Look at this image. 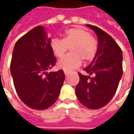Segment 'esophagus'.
I'll use <instances>...</instances> for the list:
<instances>
[{
    "label": "esophagus",
    "instance_id": "obj_1",
    "mask_svg": "<svg viewBox=\"0 0 134 134\" xmlns=\"http://www.w3.org/2000/svg\"><path fill=\"white\" fill-rule=\"evenodd\" d=\"M64 75H65V76H67L68 75H69V74H70V72H69L68 71H66V70H64Z\"/></svg>",
    "mask_w": 134,
    "mask_h": 134
}]
</instances>
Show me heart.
<instances>
[{
	"label": "heart",
	"mask_w": 134,
	"mask_h": 134,
	"mask_svg": "<svg viewBox=\"0 0 134 134\" xmlns=\"http://www.w3.org/2000/svg\"><path fill=\"white\" fill-rule=\"evenodd\" d=\"M51 49L57 58H62L69 48L71 53L59 60V68L66 71L76 69L85 62L93 60L98 52V41L93 36L81 27L67 29L62 39L54 38L51 41Z\"/></svg>",
	"instance_id": "heart-1"
}]
</instances>
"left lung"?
<instances>
[{
	"label": "left lung",
	"instance_id": "obj_1",
	"mask_svg": "<svg viewBox=\"0 0 134 134\" xmlns=\"http://www.w3.org/2000/svg\"><path fill=\"white\" fill-rule=\"evenodd\" d=\"M98 36V52L84 70L90 75L80 73L75 87L79 101L89 109H99L108 103L115 94L123 75V53L115 40L96 26L87 24Z\"/></svg>",
	"mask_w": 134,
	"mask_h": 134
}]
</instances>
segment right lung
Wrapping results in <instances>:
<instances>
[{
	"mask_svg": "<svg viewBox=\"0 0 134 134\" xmlns=\"http://www.w3.org/2000/svg\"><path fill=\"white\" fill-rule=\"evenodd\" d=\"M51 40L38 26L16 41L10 73L18 96L31 108L44 110L57 100L64 80L63 70L47 72L55 65Z\"/></svg>",
	"mask_w": 134,
	"mask_h": 134,
	"instance_id": "1",
	"label": "right lung"
}]
</instances>
